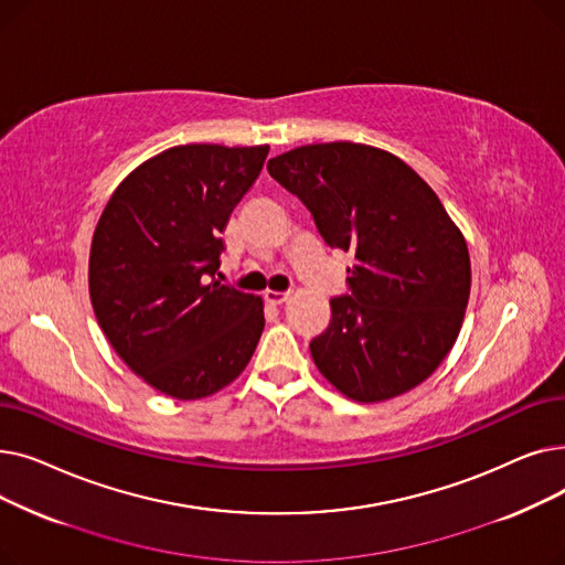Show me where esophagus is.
Masks as SVG:
<instances>
[{"instance_id":"esophagus-1","label":"esophagus","mask_w":565,"mask_h":565,"mask_svg":"<svg viewBox=\"0 0 565 565\" xmlns=\"http://www.w3.org/2000/svg\"><path fill=\"white\" fill-rule=\"evenodd\" d=\"M290 298L288 290H265V300L270 305H284Z\"/></svg>"}]
</instances>
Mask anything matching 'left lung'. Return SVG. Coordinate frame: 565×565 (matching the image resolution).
<instances>
[{
  "label": "left lung",
  "instance_id": "obj_1",
  "mask_svg": "<svg viewBox=\"0 0 565 565\" xmlns=\"http://www.w3.org/2000/svg\"><path fill=\"white\" fill-rule=\"evenodd\" d=\"M267 171L324 243L354 254L348 295L309 345L318 371L360 403L417 387L454 348L471 286L467 243L437 194L401 158L352 141L292 148Z\"/></svg>",
  "mask_w": 565,
  "mask_h": 565
}]
</instances>
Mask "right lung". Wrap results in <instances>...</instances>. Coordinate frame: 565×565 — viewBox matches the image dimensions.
<instances>
[{
	"mask_svg": "<svg viewBox=\"0 0 565 565\" xmlns=\"http://www.w3.org/2000/svg\"><path fill=\"white\" fill-rule=\"evenodd\" d=\"M270 146L188 143L139 164L107 201L88 256L100 330L153 390L196 401L245 371L263 302L215 279L222 231Z\"/></svg>",
	"mask_w": 565,
	"mask_h": 565,
	"instance_id": "right-lung-1",
	"label": "right lung"
}]
</instances>
